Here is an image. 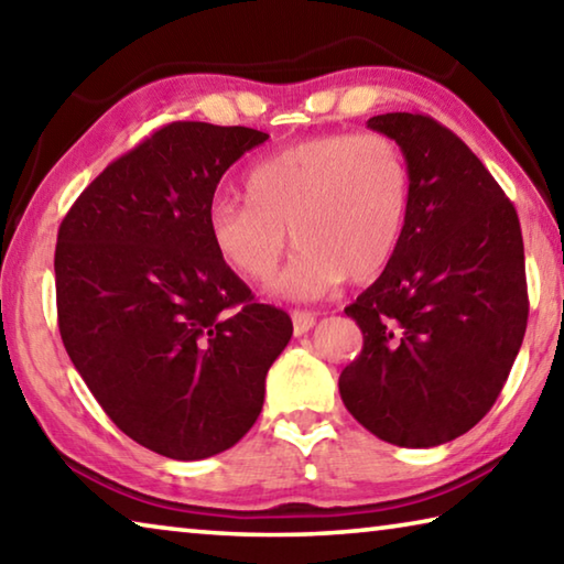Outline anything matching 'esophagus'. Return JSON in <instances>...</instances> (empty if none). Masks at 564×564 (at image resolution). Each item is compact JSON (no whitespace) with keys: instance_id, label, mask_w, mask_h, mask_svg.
<instances>
[{"instance_id":"34e87169","label":"esophagus","mask_w":564,"mask_h":564,"mask_svg":"<svg viewBox=\"0 0 564 564\" xmlns=\"http://www.w3.org/2000/svg\"><path fill=\"white\" fill-rule=\"evenodd\" d=\"M291 321H293L295 336H303V333H308L313 326H316V316H313V313H308V311H293Z\"/></svg>"}]
</instances>
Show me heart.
<instances>
[{"mask_svg":"<svg viewBox=\"0 0 564 564\" xmlns=\"http://www.w3.org/2000/svg\"><path fill=\"white\" fill-rule=\"evenodd\" d=\"M413 174L386 133H326L295 141L246 176V202L218 198L208 236L228 269L271 279L289 246L291 263L271 293L316 301L346 279L366 283L388 269L403 241Z\"/></svg>","mask_w":564,"mask_h":564,"instance_id":"heart-1","label":"heart"}]
</instances>
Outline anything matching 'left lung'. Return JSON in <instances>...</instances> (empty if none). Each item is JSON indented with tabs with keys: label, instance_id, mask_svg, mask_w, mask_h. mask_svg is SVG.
<instances>
[{
	"label": "left lung",
	"instance_id": "8db88e82",
	"mask_svg": "<svg viewBox=\"0 0 564 564\" xmlns=\"http://www.w3.org/2000/svg\"><path fill=\"white\" fill-rule=\"evenodd\" d=\"M368 129L403 147L413 194L393 261L346 308L362 350L338 388L380 441L435 447L480 423L518 358L530 308L520 221L443 123L395 111Z\"/></svg>",
	"mask_w": 564,
	"mask_h": 564
}]
</instances>
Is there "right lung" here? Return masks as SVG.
Returning a JSON list of instances; mask_svg holds the SVG:
<instances>
[{
  "mask_svg": "<svg viewBox=\"0 0 564 564\" xmlns=\"http://www.w3.org/2000/svg\"><path fill=\"white\" fill-rule=\"evenodd\" d=\"M269 139L174 121L82 191L54 253L59 333L113 425L171 460L251 431L265 373L293 336L218 259L208 208L221 176Z\"/></svg>",
  "mask_w": 564,
  "mask_h": 564,
  "instance_id": "add662e5",
  "label": "right lung"
}]
</instances>
